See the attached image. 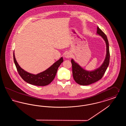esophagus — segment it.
<instances>
[{"mask_svg":"<svg viewBox=\"0 0 126 126\" xmlns=\"http://www.w3.org/2000/svg\"><path fill=\"white\" fill-rule=\"evenodd\" d=\"M71 53L70 52H66L64 55V57L66 59H69L71 57Z\"/></svg>","mask_w":126,"mask_h":126,"instance_id":"34e87169","label":"esophagus"}]
</instances>
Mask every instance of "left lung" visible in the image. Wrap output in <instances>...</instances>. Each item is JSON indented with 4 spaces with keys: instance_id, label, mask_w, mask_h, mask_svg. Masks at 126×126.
Segmentation results:
<instances>
[{
    "instance_id": "8db88e82",
    "label": "left lung",
    "mask_w": 126,
    "mask_h": 126,
    "mask_svg": "<svg viewBox=\"0 0 126 126\" xmlns=\"http://www.w3.org/2000/svg\"><path fill=\"white\" fill-rule=\"evenodd\" d=\"M97 29L96 34L101 36L106 43V54L105 58L100 66L92 71L85 70L73 59L71 60L73 78L76 82L80 85H89L100 80L104 75L109 64L110 56L107 37L99 27H97Z\"/></svg>"
}]
</instances>
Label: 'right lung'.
<instances>
[{
  "label": "right lung",
  "mask_w": 126,
  "mask_h": 126,
  "mask_svg": "<svg viewBox=\"0 0 126 126\" xmlns=\"http://www.w3.org/2000/svg\"><path fill=\"white\" fill-rule=\"evenodd\" d=\"M13 57L14 63L20 77L27 83L37 86H45L50 84L55 78L59 67L63 62V57H61L48 69L35 75L25 71L20 67L16 59L14 52Z\"/></svg>",
  "instance_id": "obj_1"
}]
</instances>
